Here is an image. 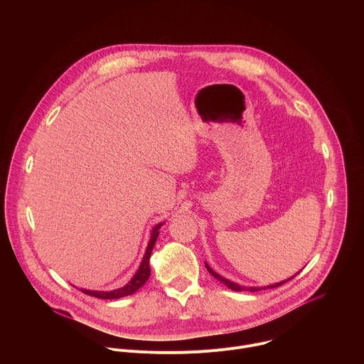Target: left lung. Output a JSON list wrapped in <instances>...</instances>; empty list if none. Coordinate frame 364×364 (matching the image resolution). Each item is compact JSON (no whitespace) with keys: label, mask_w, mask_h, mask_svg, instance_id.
Here are the masks:
<instances>
[{"label":"left lung","mask_w":364,"mask_h":364,"mask_svg":"<svg viewBox=\"0 0 364 364\" xmlns=\"http://www.w3.org/2000/svg\"><path fill=\"white\" fill-rule=\"evenodd\" d=\"M205 264V268H207V271L210 272V275L212 277H215L218 281H220L222 284H225L229 289H232V291H237V292H240V291H250V292H255V291H261V289H271V288H277V287H281L282 284H285V282H288L289 279H292V278H295L299 272H296L294 277H291V278H288V279H285V281H281V282H277V284H272V285H268V287H245V285H239V284H236V282H233V281H230V279H226L225 277H222V275H219L218 272H215L213 269H212V267L207 264V262H204Z\"/></svg>","instance_id":"left-lung-1"}]
</instances>
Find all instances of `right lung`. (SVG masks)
I'll return each instance as SVG.
<instances>
[{
    "instance_id": "1",
    "label": "right lung",
    "mask_w": 364,
    "mask_h": 364,
    "mask_svg": "<svg viewBox=\"0 0 364 364\" xmlns=\"http://www.w3.org/2000/svg\"><path fill=\"white\" fill-rule=\"evenodd\" d=\"M163 225H164V222L155 225L152 228L151 235H149V242H148V246H146L145 253L142 256L141 265H139L138 271L135 272V275L131 278V281L128 284H125L121 288L112 289V291H92V289H83V288H80V291L83 294H86V295H90V296H95V298H100V299H118V298L128 296V295H132L134 292H136L148 281V278L151 275L149 257H151L154 245H155V242H157V237L160 235V229H161Z\"/></svg>"
}]
</instances>
